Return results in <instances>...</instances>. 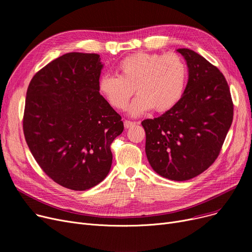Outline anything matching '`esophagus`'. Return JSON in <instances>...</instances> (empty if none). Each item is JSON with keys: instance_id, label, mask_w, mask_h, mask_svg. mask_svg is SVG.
<instances>
[{"instance_id": "esophagus-1", "label": "esophagus", "mask_w": 252, "mask_h": 252, "mask_svg": "<svg viewBox=\"0 0 252 252\" xmlns=\"http://www.w3.org/2000/svg\"><path fill=\"white\" fill-rule=\"evenodd\" d=\"M124 125H125V127H126V128H128V127H130V126H133L134 125H136V123H135V122H129V121H125Z\"/></svg>"}]
</instances>
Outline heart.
<instances>
[{"mask_svg":"<svg viewBox=\"0 0 252 252\" xmlns=\"http://www.w3.org/2000/svg\"><path fill=\"white\" fill-rule=\"evenodd\" d=\"M117 75L100 76L98 90L112 108L124 110L136 92L129 113L141 115L155 108L157 112L173 109L181 100L187 85L188 68L175 53H137L117 65Z\"/></svg>","mask_w":252,"mask_h":252,"instance_id":"b5f03b06","label":"heart"}]
</instances>
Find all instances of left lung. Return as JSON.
<instances>
[{
  "mask_svg": "<svg viewBox=\"0 0 252 252\" xmlns=\"http://www.w3.org/2000/svg\"><path fill=\"white\" fill-rule=\"evenodd\" d=\"M188 66V83L173 109L145 119L146 155L154 171L168 180L187 181L218 158L233 122L226 78L215 65L190 49H178Z\"/></svg>",
  "mask_w": 252,
  "mask_h": 252,
  "instance_id": "1",
  "label": "left lung"
}]
</instances>
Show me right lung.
I'll use <instances>...</instances> for the list:
<instances>
[{"mask_svg":"<svg viewBox=\"0 0 252 252\" xmlns=\"http://www.w3.org/2000/svg\"><path fill=\"white\" fill-rule=\"evenodd\" d=\"M100 55L67 53L37 71L26 92L23 133L45 174L74 191L107 177L124 123L98 90Z\"/></svg>","mask_w":252,"mask_h":252,"instance_id":"1","label":"right lung"}]
</instances>
